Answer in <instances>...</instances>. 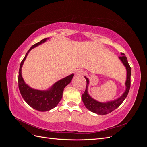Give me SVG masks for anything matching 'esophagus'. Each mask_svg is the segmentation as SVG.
I'll return each instance as SVG.
<instances>
[{
    "instance_id": "1",
    "label": "esophagus",
    "mask_w": 147,
    "mask_h": 147,
    "mask_svg": "<svg viewBox=\"0 0 147 147\" xmlns=\"http://www.w3.org/2000/svg\"><path fill=\"white\" fill-rule=\"evenodd\" d=\"M84 73V71L82 69H78L76 71V73H75V75H83Z\"/></svg>"
}]
</instances>
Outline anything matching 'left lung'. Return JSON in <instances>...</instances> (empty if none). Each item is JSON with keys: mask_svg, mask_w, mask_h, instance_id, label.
Masks as SVG:
<instances>
[{"mask_svg": "<svg viewBox=\"0 0 147 147\" xmlns=\"http://www.w3.org/2000/svg\"><path fill=\"white\" fill-rule=\"evenodd\" d=\"M121 56L119 57V59L121 60V63L126 67L127 72L126 80L125 82L126 90L123 92V94L117 99L108 101L106 102H100L92 98L90 96V94H88V91L90 81H89V79L86 77H84L86 80V87L85 91H84V92L82 96V99L84 105H85L86 107L89 110H90L91 112L95 113L97 115L108 114L110 112H112L115 109L118 108V107L123 103V102L127 97L131 86V68L130 65H129L127 57H126L125 55L123 53H121Z\"/></svg>", "mask_w": 147, "mask_h": 147, "instance_id": "left-lung-1", "label": "left lung"}]
</instances>
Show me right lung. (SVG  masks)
I'll use <instances>...</instances> for the list:
<instances>
[{"instance_id": "add662e5", "label": "right lung", "mask_w": 147, "mask_h": 147, "mask_svg": "<svg viewBox=\"0 0 147 147\" xmlns=\"http://www.w3.org/2000/svg\"><path fill=\"white\" fill-rule=\"evenodd\" d=\"M48 39H49V38H44L40 42L34 44L30 47L26 54L24 59L21 61L18 75V86L22 97H23L26 103L31 107L40 112L49 111L57 106L63 97L64 88L71 82L74 75V74H72L63 79L59 80V81L53 84L52 86L48 88L47 90L43 91L35 90L30 87L28 84L25 83L22 77L21 69L26 57L32 49L45 42Z\"/></svg>"}]
</instances>
